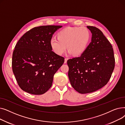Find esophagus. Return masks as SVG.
Segmentation results:
<instances>
[{
	"label": "esophagus",
	"mask_w": 125,
	"mask_h": 125,
	"mask_svg": "<svg viewBox=\"0 0 125 125\" xmlns=\"http://www.w3.org/2000/svg\"><path fill=\"white\" fill-rule=\"evenodd\" d=\"M68 60L67 58H65V60H64V63H67V61Z\"/></svg>",
	"instance_id": "esophagus-1"
}]
</instances>
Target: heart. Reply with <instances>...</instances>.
Wrapping results in <instances>:
<instances>
[{"instance_id":"b5f03b06","label":"heart","mask_w":125,"mask_h":125,"mask_svg":"<svg viewBox=\"0 0 125 125\" xmlns=\"http://www.w3.org/2000/svg\"><path fill=\"white\" fill-rule=\"evenodd\" d=\"M90 37V32L86 27H68L58 32V39H51L50 45L52 51L58 55H62L67 48L70 53L78 56L83 54L87 49Z\"/></svg>"}]
</instances>
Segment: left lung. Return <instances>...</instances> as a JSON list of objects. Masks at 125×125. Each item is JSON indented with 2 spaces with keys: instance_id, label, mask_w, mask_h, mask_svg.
Returning a JSON list of instances; mask_svg holds the SVG:
<instances>
[{
  "instance_id": "left-lung-1",
  "label": "left lung",
  "mask_w": 125,
  "mask_h": 125,
  "mask_svg": "<svg viewBox=\"0 0 125 125\" xmlns=\"http://www.w3.org/2000/svg\"><path fill=\"white\" fill-rule=\"evenodd\" d=\"M91 42L80 57L67 60L68 77L74 90L81 94L93 92L106 85L115 65L113 47L102 32L87 26Z\"/></svg>"
}]
</instances>
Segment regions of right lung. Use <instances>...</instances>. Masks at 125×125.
I'll list each match as a JSON object with an SVG mask.
<instances>
[{
	"label": "right lung",
	"mask_w": 125,
	"mask_h": 125,
	"mask_svg": "<svg viewBox=\"0 0 125 125\" xmlns=\"http://www.w3.org/2000/svg\"><path fill=\"white\" fill-rule=\"evenodd\" d=\"M62 26L47 25L27 31L17 43L13 52L12 68L19 87L33 95H42L51 87L54 75L64 58L50 45L52 35Z\"/></svg>",
	"instance_id": "1"
}]
</instances>
